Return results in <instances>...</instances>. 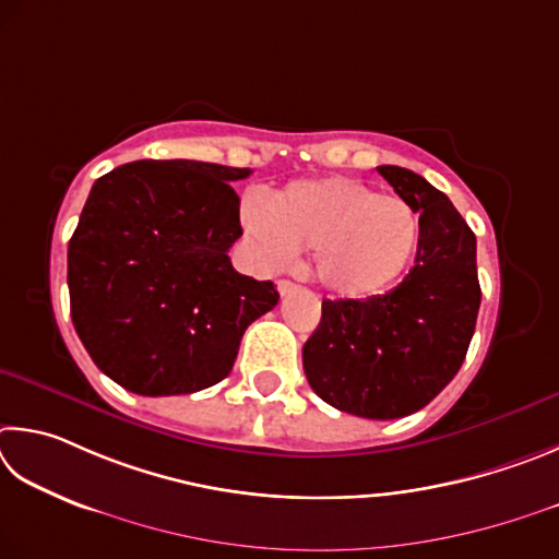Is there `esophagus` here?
Instances as JSON below:
<instances>
[{"mask_svg": "<svg viewBox=\"0 0 559 559\" xmlns=\"http://www.w3.org/2000/svg\"><path fill=\"white\" fill-rule=\"evenodd\" d=\"M295 289H297L295 282H289V280H280V282H277V292H280L282 297L289 295V292H295Z\"/></svg>", "mask_w": 559, "mask_h": 559, "instance_id": "obj_1", "label": "esophagus"}]
</instances>
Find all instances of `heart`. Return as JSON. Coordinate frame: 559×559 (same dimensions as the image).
Instances as JSON below:
<instances>
[{
	"label": "heart",
	"mask_w": 559,
	"mask_h": 559,
	"mask_svg": "<svg viewBox=\"0 0 559 559\" xmlns=\"http://www.w3.org/2000/svg\"><path fill=\"white\" fill-rule=\"evenodd\" d=\"M240 218L272 264L289 262L299 248L311 250L314 277L341 299L385 295L419 245L413 205L348 176L292 181L270 205L245 201Z\"/></svg>",
	"instance_id": "b5f03b06"
}]
</instances>
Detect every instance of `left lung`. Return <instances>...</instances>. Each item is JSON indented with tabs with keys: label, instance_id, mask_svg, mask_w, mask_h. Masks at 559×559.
Instances as JSON below:
<instances>
[{
	"label": "left lung",
	"instance_id": "8db88e82",
	"mask_svg": "<svg viewBox=\"0 0 559 559\" xmlns=\"http://www.w3.org/2000/svg\"><path fill=\"white\" fill-rule=\"evenodd\" d=\"M378 174L419 213L415 267L388 295L324 299L301 348L314 393L341 413L397 419L442 393L472 344L481 287L476 235L432 183L403 166Z\"/></svg>",
	"mask_w": 559,
	"mask_h": 559
}]
</instances>
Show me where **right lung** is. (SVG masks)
Returning a JSON list of instances; mask_svg holds the SVG:
<instances>
[{"label":"right lung","mask_w":559,"mask_h":559,"mask_svg":"<svg viewBox=\"0 0 559 559\" xmlns=\"http://www.w3.org/2000/svg\"><path fill=\"white\" fill-rule=\"evenodd\" d=\"M250 169L132 162L93 183L68 242L71 319L93 364L136 395H189L230 373L240 338L277 305L235 272Z\"/></svg>","instance_id":"1"}]
</instances>
